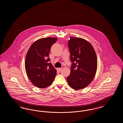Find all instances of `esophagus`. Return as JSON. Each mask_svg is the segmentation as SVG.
Masks as SVG:
<instances>
[{
    "instance_id": "34e87169",
    "label": "esophagus",
    "mask_w": 123,
    "mask_h": 123,
    "mask_svg": "<svg viewBox=\"0 0 123 123\" xmlns=\"http://www.w3.org/2000/svg\"><path fill=\"white\" fill-rule=\"evenodd\" d=\"M62 68H58L57 69V70H58V71H60V70H62Z\"/></svg>"
}]
</instances>
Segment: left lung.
<instances>
[{"mask_svg": "<svg viewBox=\"0 0 123 123\" xmlns=\"http://www.w3.org/2000/svg\"><path fill=\"white\" fill-rule=\"evenodd\" d=\"M68 47L72 62L67 81L71 88L79 90L86 87L95 76L97 66L94 48L86 40L71 36Z\"/></svg>", "mask_w": 123, "mask_h": 123, "instance_id": "obj_1", "label": "left lung"}]
</instances>
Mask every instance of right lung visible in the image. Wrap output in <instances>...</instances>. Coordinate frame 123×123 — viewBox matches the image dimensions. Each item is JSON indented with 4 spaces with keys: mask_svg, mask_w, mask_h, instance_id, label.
I'll use <instances>...</instances> for the list:
<instances>
[{
    "mask_svg": "<svg viewBox=\"0 0 123 123\" xmlns=\"http://www.w3.org/2000/svg\"><path fill=\"white\" fill-rule=\"evenodd\" d=\"M57 38L47 37L34 42L27 52L25 61V70L30 81L36 87L47 88L54 81L57 71L49 58L51 47Z\"/></svg>",
    "mask_w": 123,
    "mask_h": 123,
    "instance_id": "right-lung-1",
    "label": "right lung"
}]
</instances>
